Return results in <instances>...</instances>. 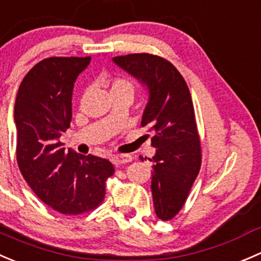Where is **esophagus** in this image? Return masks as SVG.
<instances>
[{
	"label": "esophagus",
	"mask_w": 261,
	"mask_h": 261,
	"mask_svg": "<svg viewBox=\"0 0 261 261\" xmlns=\"http://www.w3.org/2000/svg\"><path fill=\"white\" fill-rule=\"evenodd\" d=\"M112 162L114 165H123L127 164V162L132 161V156L130 154H115V156H112Z\"/></svg>",
	"instance_id": "34e87169"
}]
</instances>
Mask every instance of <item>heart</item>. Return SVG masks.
Segmentation results:
<instances>
[{"label": "heart", "instance_id": "heart-1", "mask_svg": "<svg viewBox=\"0 0 261 261\" xmlns=\"http://www.w3.org/2000/svg\"><path fill=\"white\" fill-rule=\"evenodd\" d=\"M130 90L133 92V85L130 84L128 80L124 79H115L112 84V91H115V90Z\"/></svg>", "mask_w": 261, "mask_h": 261}]
</instances>
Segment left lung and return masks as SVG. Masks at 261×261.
Wrapping results in <instances>:
<instances>
[{
  "label": "left lung",
  "instance_id": "obj_1",
  "mask_svg": "<svg viewBox=\"0 0 261 261\" xmlns=\"http://www.w3.org/2000/svg\"><path fill=\"white\" fill-rule=\"evenodd\" d=\"M113 62L148 92L141 125L152 134L151 146L156 148L149 159L152 199L157 217L169 221L184 205L202 162L190 91L180 72L159 56L128 54Z\"/></svg>",
  "mask_w": 261,
  "mask_h": 261
}]
</instances>
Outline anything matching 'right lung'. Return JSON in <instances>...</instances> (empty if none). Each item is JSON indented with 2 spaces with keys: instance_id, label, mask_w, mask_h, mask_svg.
Returning <instances> with one entry per match:
<instances>
[{
  "instance_id": "right-lung-1",
  "label": "right lung",
  "mask_w": 261,
  "mask_h": 261,
  "mask_svg": "<svg viewBox=\"0 0 261 261\" xmlns=\"http://www.w3.org/2000/svg\"><path fill=\"white\" fill-rule=\"evenodd\" d=\"M91 57H50L35 64L20 84L14 109L17 165L42 202L62 215H80L104 200L114 174L108 160L85 156L59 141L72 119L74 82Z\"/></svg>"
}]
</instances>
